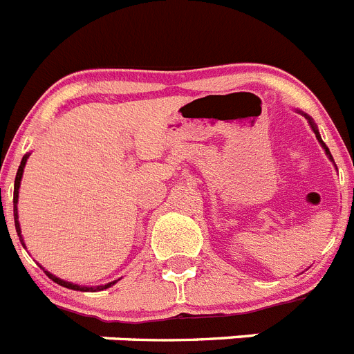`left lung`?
I'll use <instances>...</instances> for the list:
<instances>
[{
    "label": "left lung",
    "mask_w": 354,
    "mask_h": 354,
    "mask_svg": "<svg viewBox=\"0 0 354 354\" xmlns=\"http://www.w3.org/2000/svg\"><path fill=\"white\" fill-rule=\"evenodd\" d=\"M305 117H306V118H308V122H310V126H312V129H314V133H315V138H317V140H319V143H321V145H323V149H324V152H326V156H328V158H330V159H331V161H333V158H331V154H330V150H328V147H326V145H324V142H323V140H321V134H319L317 127H315V124H314V122H312V118H310V117H308V115H305Z\"/></svg>",
    "instance_id": "8db88e82"
}]
</instances>
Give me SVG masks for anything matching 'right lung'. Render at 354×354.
Segmentation results:
<instances>
[{"label": "right lung", "instance_id": "obj_1", "mask_svg": "<svg viewBox=\"0 0 354 354\" xmlns=\"http://www.w3.org/2000/svg\"><path fill=\"white\" fill-rule=\"evenodd\" d=\"M28 156L26 154L23 158V161H21V165H19V170H17V175H15V183H14V220H15V230H17V236L21 237V227H19V214H17V198H19V186H21V179H23V171H24V165H26L28 161ZM21 243H23V237H21ZM24 246V243H23ZM44 270V268H42ZM44 273L48 274L49 278H51L53 282H56L58 286L62 287H67V289H72V290H102V289H108V287L113 286L115 282H109L106 283V286H97V287H81L77 286V283H71V282H65V280H62V278L55 277V274H51L49 271H44Z\"/></svg>", "mask_w": 354, "mask_h": 354}]
</instances>
